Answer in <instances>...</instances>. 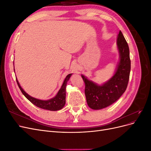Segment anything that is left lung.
<instances>
[{
    "instance_id": "left-lung-1",
    "label": "left lung",
    "mask_w": 151,
    "mask_h": 151,
    "mask_svg": "<svg viewBox=\"0 0 151 151\" xmlns=\"http://www.w3.org/2000/svg\"><path fill=\"white\" fill-rule=\"evenodd\" d=\"M120 59L114 75L106 83L99 85L81 75L85 83L87 103L93 109H101L116 101L124 93L129 80L130 59L129 45L121 31L116 40Z\"/></svg>"
}]
</instances>
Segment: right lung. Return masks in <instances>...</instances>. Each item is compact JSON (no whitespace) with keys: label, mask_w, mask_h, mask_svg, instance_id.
I'll return each instance as SVG.
<instances>
[{"label":"right lung","mask_w":151,"mask_h":151,"mask_svg":"<svg viewBox=\"0 0 151 151\" xmlns=\"http://www.w3.org/2000/svg\"><path fill=\"white\" fill-rule=\"evenodd\" d=\"M71 76H72V74H70L67 76L64 81H63V84L61 86V88L58 91L57 95L55 97L48 100L38 99L31 96H29L28 94H27L24 91V89L21 88L17 79H16V81L22 93L23 94L24 96L28 99L31 103L35 104V106L44 109H47V110H50V111H57V110H60V109H61L63 106H65L66 86L67 84V82L68 81V80H69Z\"/></svg>","instance_id":"right-lung-1"}]
</instances>
